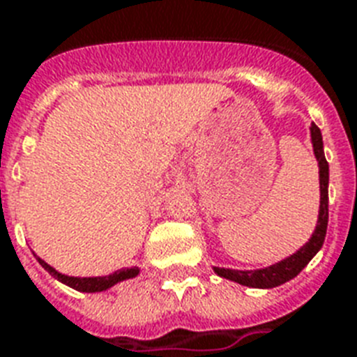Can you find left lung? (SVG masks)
I'll return each instance as SVG.
<instances>
[{
    "instance_id": "obj_1",
    "label": "left lung",
    "mask_w": 357,
    "mask_h": 357,
    "mask_svg": "<svg viewBox=\"0 0 357 357\" xmlns=\"http://www.w3.org/2000/svg\"><path fill=\"white\" fill-rule=\"evenodd\" d=\"M311 142H313V151H315L317 161H319V183H321V207H319V220H317L315 231L311 238L296 250L293 255H289L285 259L278 261L274 265L265 266V268H257V271H234V268H220V266H213V271L217 272L220 278L237 282L246 287L255 289H272L282 285V283L293 280L298 276L302 268H304L313 255L322 248L324 237H326L328 228V181H330V168L328 161L324 157V146H322V135L321 129L317 128L315 123H311Z\"/></svg>"
}]
</instances>
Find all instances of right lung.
<instances>
[{"label":"right lung","mask_w":357,"mask_h":357,"mask_svg":"<svg viewBox=\"0 0 357 357\" xmlns=\"http://www.w3.org/2000/svg\"><path fill=\"white\" fill-rule=\"evenodd\" d=\"M36 259L44 268H46L50 274H52L55 280H59L64 285L75 289V291H81V293H102V291H107L109 287H113L116 283L123 282V280H129V278H135L139 274V268L133 266V268H122V271H116L109 276H94V278H77V276H66V274H61L53 266H50L44 259H40L36 255Z\"/></svg>","instance_id":"add662e5"}]
</instances>
